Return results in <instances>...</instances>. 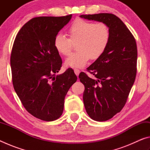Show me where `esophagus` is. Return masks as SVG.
Instances as JSON below:
<instances>
[{"label":"esophagus","mask_w":150,"mask_h":150,"mask_svg":"<svg viewBox=\"0 0 150 150\" xmlns=\"http://www.w3.org/2000/svg\"><path fill=\"white\" fill-rule=\"evenodd\" d=\"M74 72L75 73V75H77V76H78L79 75V73H80V70L78 69H74Z\"/></svg>","instance_id":"esophagus-1"}]
</instances>
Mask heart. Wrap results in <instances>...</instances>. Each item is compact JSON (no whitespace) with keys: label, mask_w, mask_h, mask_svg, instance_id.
<instances>
[{"label":"heart","mask_w":150,"mask_h":150,"mask_svg":"<svg viewBox=\"0 0 150 150\" xmlns=\"http://www.w3.org/2000/svg\"><path fill=\"white\" fill-rule=\"evenodd\" d=\"M68 33L70 38L61 33L55 35L54 45L59 54L67 56L71 52L73 43L77 42L78 51L65 62L66 66L73 68L84 67L90 59H99L107 49L110 38V29L106 24H95L82 19L75 20Z\"/></svg>","instance_id":"1"}]
</instances>
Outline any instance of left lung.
<instances>
[{"instance_id":"obj_1","label":"left lung","mask_w":150,"mask_h":150,"mask_svg":"<svg viewBox=\"0 0 150 150\" xmlns=\"http://www.w3.org/2000/svg\"><path fill=\"white\" fill-rule=\"evenodd\" d=\"M108 26L110 38L107 49L87 68L96 79L81 72L79 78L85 86L83 103L88 115L96 121L113 117L125 105L136 75L137 45L124 22L109 13L81 15Z\"/></svg>"}]
</instances>
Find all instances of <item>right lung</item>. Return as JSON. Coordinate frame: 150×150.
I'll return each mask as SVG.
<instances>
[{"instance_id": "add662e5", "label": "right lung", "mask_w": 150, "mask_h": 150, "mask_svg": "<svg viewBox=\"0 0 150 150\" xmlns=\"http://www.w3.org/2000/svg\"><path fill=\"white\" fill-rule=\"evenodd\" d=\"M71 17L72 14L34 18L20 30L12 47L14 90L26 110L44 121L62 116L65 96L77 79L71 69L55 76L62 60L54 47V38Z\"/></svg>"}]
</instances>
